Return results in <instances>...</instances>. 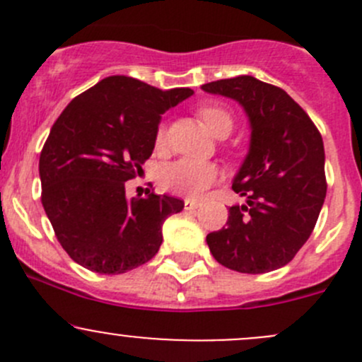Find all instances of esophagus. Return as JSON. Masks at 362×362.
I'll list each match as a JSON object with an SVG mask.
<instances>
[{"mask_svg":"<svg viewBox=\"0 0 362 362\" xmlns=\"http://www.w3.org/2000/svg\"><path fill=\"white\" fill-rule=\"evenodd\" d=\"M199 206V202H198V199H184V208H185V210H189V211H191V210H196V208H198Z\"/></svg>","mask_w":362,"mask_h":362,"instance_id":"1","label":"esophagus"}]
</instances>
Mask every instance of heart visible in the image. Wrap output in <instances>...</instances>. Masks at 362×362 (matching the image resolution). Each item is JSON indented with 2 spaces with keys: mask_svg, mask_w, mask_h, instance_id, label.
Returning <instances> with one entry per match:
<instances>
[{
  "mask_svg": "<svg viewBox=\"0 0 362 362\" xmlns=\"http://www.w3.org/2000/svg\"><path fill=\"white\" fill-rule=\"evenodd\" d=\"M204 126L222 138L233 129V115L228 108L218 105H204L198 110ZM166 144V127L160 126L156 133V148H163ZM221 178V170L215 163L199 159H177L168 163L160 170V184L173 194L198 198L208 187Z\"/></svg>",
  "mask_w": 362,
  "mask_h": 362,
  "instance_id": "1",
  "label": "heart"
}]
</instances>
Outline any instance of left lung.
<instances>
[{
    "instance_id": "obj_1",
    "label": "left lung",
    "mask_w": 362,
    "mask_h": 362,
    "mask_svg": "<svg viewBox=\"0 0 362 362\" xmlns=\"http://www.w3.org/2000/svg\"><path fill=\"white\" fill-rule=\"evenodd\" d=\"M203 90L238 101L252 126L249 156L233 182L247 204L229 208L228 226L206 236L211 255L250 275L282 268L310 238L326 198L322 136L286 90L254 76Z\"/></svg>"
}]
</instances>
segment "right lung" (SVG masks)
<instances>
[{
	"instance_id": "obj_1",
	"label": "right lung",
	"mask_w": 362,
	"mask_h": 362,
	"mask_svg": "<svg viewBox=\"0 0 362 362\" xmlns=\"http://www.w3.org/2000/svg\"><path fill=\"white\" fill-rule=\"evenodd\" d=\"M191 94L107 76L57 117L40 154L42 204L57 242L80 266L119 275L158 254L163 222L184 202L154 191L127 199L126 182L152 156L160 115Z\"/></svg>"
}]
</instances>
